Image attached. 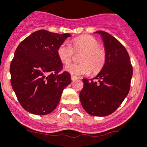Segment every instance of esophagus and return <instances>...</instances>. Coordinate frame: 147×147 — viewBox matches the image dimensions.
<instances>
[{"mask_svg":"<svg viewBox=\"0 0 147 147\" xmlns=\"http://www.w3.org/2000/svg\"><path fill=\"white\" fill-rule=\"evenodd\" d=\"M71 80L72 81H75V80H76V79H79V77H77V76H74V75H71Z\"/></svg>","mask_w":147,"mask_h":147,"instance_id":"esophagus-1","label":"esophagus"}]
</instances>
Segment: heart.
Returning a JSON list of instances; mask_svg holds the SVG:
<instances>
[{
	"instance_id": "obj_1",
	"label": "heart",
	"mask_w": 147,
	"mask_h": 147,
	"mask_svg": "<svg viewBox=\"0 0 147 147\" xmlns=\"http://www.w3.org/2000/svg\"><path fill=\"white\" fill-rule=\"evenodd\" d=\"M71 46L68 43H63L57 48V57L63 64H68L71 61L75 52H83L78 64L68 65L65 71L72 75L97 74L105 66L107 60V54L104 48L99 46L95 38L84 35L73 38Z\"/></svg>"
}]
</instances>
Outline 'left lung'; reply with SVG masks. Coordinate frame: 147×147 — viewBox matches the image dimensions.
<instances>
[{
	"label": "left lung",
	"instance_id": "left-lung-1",
	"mask_svg": "<svg viewBox=\"0 0 147 147\" xmlns=\"http://www.w3.org/2000/svg\"><path fill=\"white\" fill-rule=\"evenodd\" d=\"M95 33L101 35L107 60L97 76L83 79L79 98L89 114L105 117L117 109L128 94L133 67L127 50L117 38L104 31Z\"/></svg>",
	"mask_w": 147,
	"mask_h": 147
}]
</instances>
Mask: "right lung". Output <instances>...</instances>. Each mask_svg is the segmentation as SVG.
I'll return each mask as SVG.
<instances>
[{"label":"right lung","mask_w":147,"mask_h":147,"mask_svg":"<svg viewBox=\"0 0 147 147\" xmlns=\"http://www.w3.org/2000/svg\"><path fill=\"white\" fill-rule=\"evenodd\" d=\"M69 33L58 34L39 30L17 47L10 65L11 84L24 109L45 115L56 109L63 91L71 82L63 71L57 50Z\"/></svg>","instance_id":"right-lung-1"}]
</instances>
